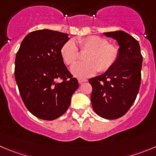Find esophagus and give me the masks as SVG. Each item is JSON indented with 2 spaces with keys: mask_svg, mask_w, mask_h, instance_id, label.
<instances>
[{
  "mask_svg": "<svg viewBox=\"0 0 156 156\" xmlns=\"http://www.w3.org/2000/svg\"><path fill=\"white\" fill-rule=\"evenodd\" d=\"M87 80L84 79V78H80V79H78V82H79V84H82V83L87 82Z\"/></svg>",
  "mask_w": 156,
  "mask_h": 156,
  "instance_id": "1",
  "label": "esophagus"
}]
</instances>
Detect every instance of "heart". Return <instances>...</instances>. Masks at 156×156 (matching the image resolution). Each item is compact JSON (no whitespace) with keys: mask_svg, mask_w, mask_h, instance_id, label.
<instances>
[{"mask_svg":"<svg viewBox=\"0 0 156 156\" xmlns=\"http://www.w3.org/2000/svg\"><path fill=\"white\" fill-rule=\"evenodd\" d=\"M80 50L87 51L84 58L86 61L74 63L79 58V51L72 40H68L61 49V55L67 65H72L71 72L78 78H84L94 75L98 71L105 72L110 70L119 58L118 47L109 43L104 37L89 36L77 40Z\"/></svg>","mask_w":156,"mask_h":156,"instance_id":"heart-1","label":"heart"}]
</instances>
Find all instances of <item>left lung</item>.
<instances>
[{
  "label": "left lung",
  "mask_w": 156,
  "mask_h": 156,
  "mask_svg": "<svg viewBox=\"0 0 156 156\" xmlns=\"http://www.w3.org/2000/svg\"><path fill=\"white\" fill-rule=\"evenodd\" d=\"M118 43L119 58L116 64L103 75L91 78L92 107L103 118H120L129 110L136 98L141 84L143 55L139 42L119 30L104 33Z\"/></svg>",
  "instance_id": "left-lung-1"
}]
</instances>
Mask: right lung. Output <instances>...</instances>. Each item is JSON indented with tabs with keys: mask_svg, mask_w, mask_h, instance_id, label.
Returning a JSON list of instances; mask_svg holds the SVG:
<instances>
[{
	"mask_svg": "<svg viewBox=\"0 0 156 156\" xmlns=\"http://www.w3.org/2000/svg\"><path fill=\"white\" fill-rule=\"evenodd\" d=\"M69 40V34L61 32L36 30L25 36L16 53L14 75L20 94L29 111L42 120L64 114L79 87L61 55Z\"/></svg>",
	"mask_w": 156,
	"mask_h": 156,
	"instance_id": "1",
	"label": "right lung"
}]
</instances>
